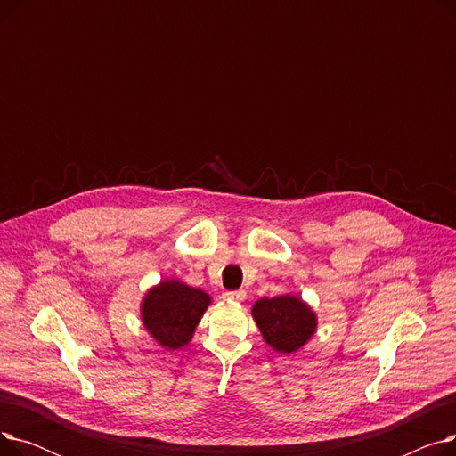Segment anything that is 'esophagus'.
<instances>
[{"mask_svg":"<svg viewBox=\"0 0 456 456\" xmlns=\"http://www.w3.org/2000/svg\"><path fill=\"white\" fill-rule=\"evenodd\" d=\"M224 297L227 301H244L246 299V292L244 290H234V292H225Z\"/></svg>","mask_w":456,"mask_h":456,"instance_id":"1","label":"esophagus"}]
</instances>
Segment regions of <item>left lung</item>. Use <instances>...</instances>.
Listing matches in <instances>:
<instances>
[{"label": "left lung", "mask_w": 456, "mask_h": 456, "mask_svg": "<svg viewBox=\"0 0 456 456\" xmlns=\"http://www.w3.org/2000/svg\"><path fill=\"white\" fill-rule=\"evenodd\" d=\"M253 318L265 340L279 353H294L316 332V314L296 296L262 297L253 306Z\"/></svg>", "instance_id": "left-lung-1"}]
</instances>
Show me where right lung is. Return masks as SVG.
<instances>
[{
    "label": "right lung",
    "mask_w": 456,
    "mask_h": 456,
    "mask_svg": "<svg viewBox=\"0 0 456 456\" xmlns=\"http://www.w3.org/2000/svg\"><path fill=\"white\" fill-rule=\"evenodd\" d=\"M210 303V296L184 282L167 279L142 301V322L166 349L186 346Z\"/></svg>",
    "instance_id": "right-lung-1"
}]
</instances>
